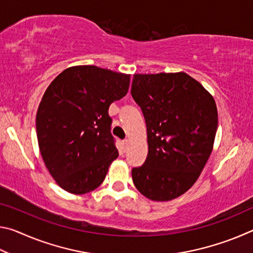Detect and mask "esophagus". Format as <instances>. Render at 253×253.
<instances>
[{"mask_svg":"<svg viewBox=\"0 0 253 253\" xmlns=\"http://www.w3.org/2000/svg\"><path fill=\"white\" fill-rule=\"evenodd\" d=\"M123 144H124V147H125V148H128V146H129V140H128V139H125V140H124V142H123Z\"/></svg>","mask_w":253,"mask_h":253,"instance_id":"esophagus-1","label":"esophagus"}]
</instances>
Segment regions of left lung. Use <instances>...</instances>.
Returning a JSON list of instances; mask_svg holds the SVG:
<instances>
[{
  "label": "left lung",
  "mask_w": 253,
  "mask_h": 253,
  "mask_svg": "<svg viewBox=\"0 0 253 253\" xmlns=\"http://www.w3.org/2000/svg\"><path fill=\"white\" fill-rule=\"evenodd\" d=\"M131 96L143 111L148 154L131 169L132 182L152 201H170L199 178L211 155L217 129L214 98L185 72L132 78Z\"/></svg>",
  "instance_id": "8db88e82"
}]
</instances>
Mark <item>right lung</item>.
Segmentation results:
<instances>
[{"label": "right lung", "mask_w": 253, "mask_h": 253, "mask_svg": "<svg viewBox=\"0 0 253 253\" xmlns=\"http://www.w3.org/2000/svg\"><path fill=\"white\" fill-rule=\"evenodd\" d=\"M130 75L96 66L63 70L37 111V136L45 168L58 185L84 194L104 182L118 157L109 106L127 95Z\"/></svg>", "instance_id": "add662e5"}]
</instances>
